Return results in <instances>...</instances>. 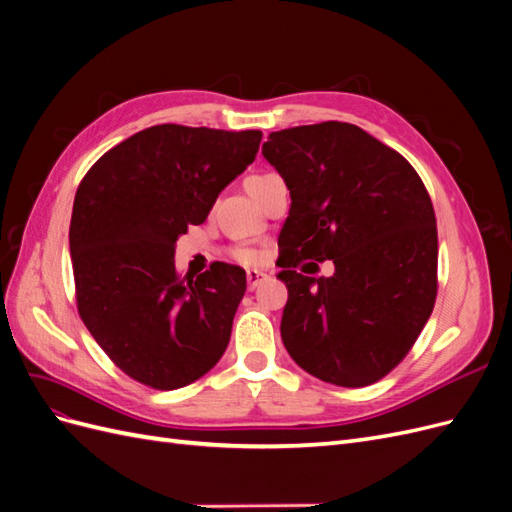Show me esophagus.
I'll return each mask as SVG.
<instances>
[{"label":"esophagus","mask_w":512,"mask_h":512,"mask_svg":"<svg viewBox=\"0 0 512 512\" xmlns=\"http://www.w3.org/2000/svg\"><path fill=\"white\" fill-rule=\"evenodd\" d=\"M245 275H247V288H250V290H254L256 286H260V282L267 277L265 271H258V269H247Z\"/></svg>","instance_id":"34e87169"}]
</instances>
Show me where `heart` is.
<instances>
[{"label":"heart","instance_id":"1","mask_svg":"<svg viewBox=\"0 0 512 512\" xmlns=\"http://www.w3.org/2000/svg\"><path fill=\"white\" fill-rule=\"evenodd\" d=\"M262 177L267 175H252L247 177L245 185L250 188V185H254L256 181H260ZM228 256L230 260L239 262V265H245V267H254V265H260V262H265L267 258V252L262 250V247H256V245H247V243H239V245H232L228 250Z\"/></svg>","mask_w":512,"mask_h":512}]
</instances>
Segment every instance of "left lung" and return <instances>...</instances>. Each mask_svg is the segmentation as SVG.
I'll list each match as a JSON object with an SVG mask.
<instances>
[{
	"label": "left lung",
	"mask_w": 512,
	"mask_h": 512,
	"mask_svg": "<svg viewBox=\"0 0 512 512\" xmlns=\"http://www.w3.org/2000/svg\"><path fill=\"white\" fill-rule=\"evenodd\" d=\"M262 156L292 198L277 241L288 354L324 382H378L404 361L438 294L436 213L421 177L342 121L271 132ZM303 259H333L336 273L307 278Z\"/></svg>",
	"instance_id": "8db88e82"
}]
</instances>
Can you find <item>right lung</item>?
<instances>
[{
	"label": "right lung",
	"instance_id": "1",
	"mask_svg": "<svg viewBox=\"0 0 512 512\" xmlns=\"http://www.w3.org/2000/svg\"><path fill=\"white\" fill-rule=\"evenodd\" d=\"M260 138L162 123L108 149L79 183L70 220L79 316L108 359L149 389L198 380L228 346L245 271L213 262L196 280L181 277L175 243L254 162Z\"/></svg>",
	"mask_w": 512,
	"mask_h": 512
}]
</instances>
